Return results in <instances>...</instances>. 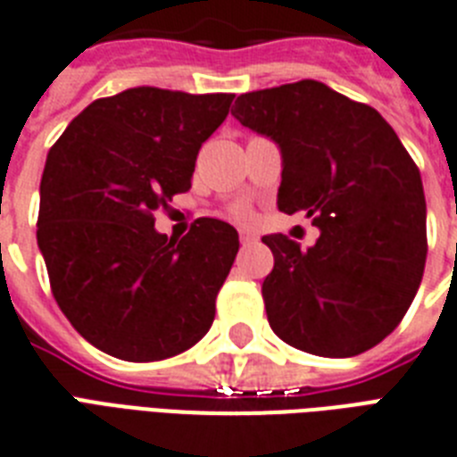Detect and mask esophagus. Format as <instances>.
I'll return each instance as SVG.
<instances>
[{"label": "esophagus", "mask_w": 457, "mask_h": 457, "mask_svg": "<svg viewBox=\"0 0 457 457\" xmlns=\"http://www.w3.org/2000/svg\"><path fill=\"white\" fill-rule=\"evenodd\" d=\"M238 238L243 245H247V243H254V240H257V233L250 231V228H238Z\"/></svg>", "instance_id": "34e87169"}]
</instances>
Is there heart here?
Instances as JSON below:
<instances>
[{
	"label": "heart",
	"instance_id": "obj_1",
	"mask_svg": "<svg viewBox=\"0 0 457 457\" xmlns=\"http://www.w3.org/2000/svg\"><path fill=\"white\" fill-rule=\"evenodd\" d=\"M236 214H238L240 219H247V217H250V207H245V205L238 207V210H236Z\"/></svg>",
	"mask_w": 457,
	"mask_h": 457
}]
</instances>
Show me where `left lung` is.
<instances>
[{
    "mask_svg": "<svg viewBox=\"0 0 457 457\" xmlns=\"http://www.w3.org/2000/svg\"><path fill=\"white\" fill-rule=\"evenodd\" d=\"M233 118L283 155L278 210L304 212L316 245L264 236L269 326L295 349L346 359L368 352L406 316L427 257L422 179L375 108L316 79L240 94Z\"/></svg>",
    "mask_w": 457,
    "mask_h": 457,
    "instance_id": "left-lung-1",
    "label": "left lung"
}]
</instances>
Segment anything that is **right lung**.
I'll list each match as a JSON object with an SVG mask.
<instances>
[{"label":"right lung","instance_id":"right-lung-1","mask_svg":"<svg viewBox=\"0 0 457 457\" xmlns=\"http://www.w3.org/2000/svg\"><path fill=\"white\" fill-rule=\"evenodd\" d=\"M233 94L134 87L87 105L51 145L39 184L37 245L72 328L115 359L191 349L238 254V231L200 217L181 240L153 212L191 188L200 145Z\"/></svg>","mask_w":457,"mask_h":457}]
</instances>
